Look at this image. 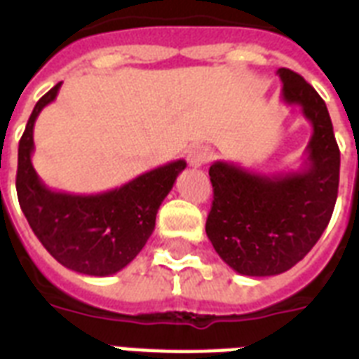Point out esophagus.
Here are the masks:
<instances>
[{
	"instance_id": "esophagus-1",
	"label": "esophagus",
	"mask_w": 359,
	"mask_h": 359,
	"mask_svg": "<svg viewBox=\"0 0 359 359\" xmlns=\"http://www.w3.org/2000/svg\"><path fill=\"white\" fill-rule=\"evenodd\" d=\"M210 158H212V151L207 145H194L188 151V163L191 168H201Z\"/></svg>"
}]
</instances>
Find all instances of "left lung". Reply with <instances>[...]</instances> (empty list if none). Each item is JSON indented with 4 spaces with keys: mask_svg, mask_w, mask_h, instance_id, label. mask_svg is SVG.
Wrapping results in <instances>:
<instances>
[{
    "mask_svg": "<svg viewBox=\"0 0 359 359\" xmlns=\"http://www.w3.org/2000/svg\"><path fill=\"white\" fill-rule=\"evenodd\" d=\"M281 100L298 106L313 128L298 171L264 175L233 162L208 169L214 201L207 236L235 272L278 276L294 266L328 227L339 188L341 154L328 108L300 74L279 69Z\"/></svg>",
    "mask_w": 359,
    "mask_h": 359,
    "instance_id": "1",
    "label": "left lung"
}]
</instances>
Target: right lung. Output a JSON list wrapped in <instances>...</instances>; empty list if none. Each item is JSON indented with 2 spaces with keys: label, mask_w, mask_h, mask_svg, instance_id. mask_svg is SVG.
<instances>
[{
  "label": "right lung",
  "mask_w": 359,
  "mask_h": 359,
  "mask_svg": "<svg viewBox=\"0 0 359 359\" xmlns=\"http://www.w3.org/2000/svg\"><path fill=\"white\" fill-rule=\"evenodd\" d=\"M61 83L35 104L18 145L16 194L20 208L48 253L69 270L106 278L134 261L154 231L158 208L173 188L184 160H175L126 184L91 196L50 190L36 175L35 121L57 97Z\"/></svg>",
  "instance_id": "add662e5"
}]
</instances>
